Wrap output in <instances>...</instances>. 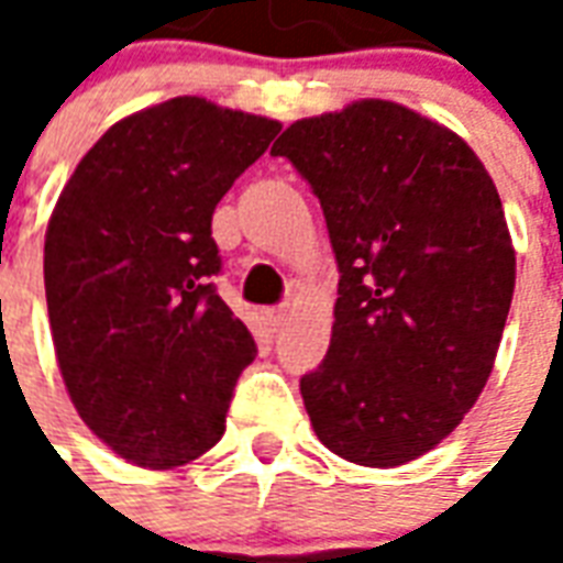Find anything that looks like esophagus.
Masks as SVG:
<instances>
[{"instance_id": "1", "label": "esophagus", "mask_w": 563, "mask_h": 563, "mask_svg": "<svg viewBox=\"0 0 563 563\" xmlns=\"http://www.w3.org/2000/svg\"><path fill=\"white\" fill-rule=\"evenodd\" d=\"M286 317H289L286 307H277V310H268V313H265V322L271 325V331H280L283 325H286Z\"/></svg>"}]
</instances>
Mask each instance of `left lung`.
Masks as SVG:
<instances>
[{
	"mask_svg": "<svg viewBox=\"0 0 563 563\" xmlns=\"http://www.w3.org/2000/svg\"><path fill=\"white\" fill-rule=\"evenodd\" d=\"M322 205L341 283L301 377L325 446L398 467L449 437L495 367L516 250L495 180L452 129L386 99L295 120L271 147Z\"/></svg>",
	"mask_w": 563,
	"mask_h": 563,
	"instance_id": "1",
	"label": "left lung"
}]
</instances>
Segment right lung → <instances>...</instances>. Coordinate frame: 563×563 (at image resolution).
I'll use <instances>...</instances> for the list:
<instances>
[{"instance_id":"add662e5","label":"right lung","mask_w":563,"mask_h":563,"mask_svg":"<svg viewBox=\"0 0 563 563\" xmlns=\"http://www.w3.org/2000/svg\"><path fill=\"white\" fill-rule=\"evenodd\" d=\"M271 117L177 96L123 117L78 162L44 234L56 362L78 416L150 471L225 431L256 343L210 277L220 198L268 150Z\"/></svg>"}]
</instances>
